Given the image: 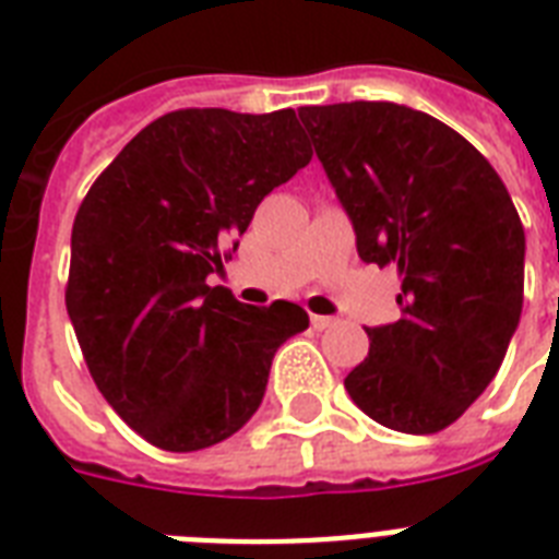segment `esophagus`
Wrapping results in <instances>:
<instances>
[{"label":"esophagus","instance_id":"esophagus-1","mask_svg":"<svg viewBox=\"0 0 559 559\" xmlns=\"http://www.w3.org/2000/svg\"><path fill=\"white\" fill-rule=\"evenodd\" d=\"M310 324H313L316 331H328V328H333L336 324V319L333 316H310Z\"/></svg>","mask_w":559,"mask_h":559}]
</instances>
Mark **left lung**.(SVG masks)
<instances>
[{
  "label": "left lung",
  "instance_id": "obj_1",
  "mask_svg": "<svg viewBox=\"0 0 559 559\" xmlns=\"http://www.w3.org/2000/svg\"><path fill=\"white\" fill-rule=\"evenodd\" d=\"M366 263L400 275V319L366 328L345 389L377 424L432 435L490 385L522 313L525 231L493 165L389 100L301 107Z\"/></svg>",
  "mask_w": 559,
  "mask_h": 559
}]
</instances>
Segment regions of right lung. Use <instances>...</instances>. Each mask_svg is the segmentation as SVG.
I'll return each instance as SVG.
<instances>
[{
    "label": "right lung",
    "mask_w": 559,
    "mask_h": 559,
    "mask_svg": "<svg viewBox=\"0 0 559 559\" xmlns=\"http://www.w3.org/2000/svg\"><path fill=\"white\" fill-rule=\"evenodd\" d=\"M310 159L293 109H177L83 197L66 310L98 391L153 447L193 452L235 435L261 406L275 350L310 324L298 305H240L205 284L263 197Z\"/></svg>",
    "instance_id": "right-lung-1"
}]
</instances>
